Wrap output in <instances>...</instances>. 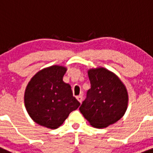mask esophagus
<instances>
[{
    "instance_id": "esophagus-1",
    "label": "esophagus",
    "mask_w": 153,
    "mask_h": 153,
    "mask_svg": "<svg viewBox=\"0 0 153 153\" xmlns=\"http://www.w3.org/2000/svg\"><path fill=\"white\" fill-rule=\"evenodd\" d=\"M76 98L79 102H82V95H79V96H77Z\"/></svg>"
}]
</instances>
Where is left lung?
<instances>
[{"label": "left lung", "mask_w": 153, "mask_h": 153, "mask_svg": "<svg viewBox=\"0 0 153 153\" xmlns=\"http://www.w3.org/2000/svg\"><path fill=\"white\" fill-rule=\"evenodd\" d=\"M91 88L79 110L95 128H106L124 116L128 106L127 89L117 75L103 68L88 71Z\"/></svg>", "instance_id": "obj_1"}]
</instances>
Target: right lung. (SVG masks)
I'll list each match as a JSON object with an SVG mask.
<instances>
[{
	"label": "right lung",
	"mask_w": 153,
	"mask_h": 153,
	"mask_svg": "<svg viewBox=\"0 0 153 153\" xmlns=\"http://www.w3.org/2000/svg\"><path fill=\"white\" fill-rule=\"evenodd\" d=\"M66 68L53 65L39 71L25 88V106L36 123L56 129L80 102L73 96L70 85L63 82Z\"/></svg>",
	"instance_id": "add662e5"
}]
</instances>
